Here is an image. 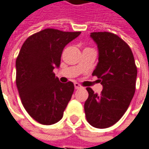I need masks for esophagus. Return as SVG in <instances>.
<instances>
[{"mask_svg":"<svg viewBox=\"0 0 149 149\" xmlns=\"http://www.w3.org/2000/svg\"><path fill=\"white\" fill-rule=\"evenodd\" d=\"M74 87L76 89H80V88H82V86H81V85H80L79 83H77V82H75Z\"/></svg>","mask_w":149,"mask_h":149,"instance_id":"34e87169","label":"esophagus"}]
</instances>
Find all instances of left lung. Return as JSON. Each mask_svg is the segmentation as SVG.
<instances>
[{
    "instance_id": "1",
    "label": "left lung",
    "mask_w": 149,
    "mask_h": 149,
    "mask_svg": "<svg viewBox=\"0 0 149 149\" xmlns=\"http://www.w3.org/2000/svg\"><path fill=\"white\" fill-rule=\"evenodd\" d=\"M98 47V63L93 72L102 85L101 94L87 87L88 98L84 110L94 127L107 128L123 116L136 88L137 67L132 50L119 36L107 31L92 32Z\"/></svg>"
}]
</instances>
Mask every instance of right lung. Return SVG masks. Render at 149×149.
I'll use <instances>...</instances> for the list:
<instances>
[{"instance_id": "right-lung-1", "label": "right lung", "mask_w": 149, "mask_h": 149, "mask_svg": "<svg viewBox=\"0 0 149 149\" xmlns=\"http://www.w3.org/2000/svg\"><path fill=\"white\" fill-rule=\"evenodd\" d=\"M80 31L47 28L30 36L16 57V83L23 107L39 123L51 125L62 119L74 92L72 81L62 83L53 70L59 68L66 45Z\"/></svg>"}]
</instances>
